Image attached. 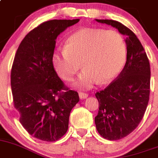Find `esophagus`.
<instances>
[{
    "instance_id": "esophagus-1",
    "label": "esophagus",
    "mask_w": 158,
    "mask_h": 158,
    "mask_svg": "<svg viewBox=\"0 0 158 158\" xmlns=\"http://www.w3.org/2000/svg\"><path fill=\"white\" fill-rule=\"evenodd\" d=\"M79 98H80L81 99H83V98H87L88 94H87V93H84V92H79Z\"/></svg>"
}]
</instances>
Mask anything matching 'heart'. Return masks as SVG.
<instances>
[{"mask_svg": "<svg viewBox=\"0 0 158 158\" xmlns=\"http://www.w3.org/2000/svg\"><path fill=\"white\" fill-rule=\"evenodd\" d=\"M127 56V44L118 31L87 28L70 35L64 48L53 54L52 64L60 78L69 82L82 63L84 69L76 85L90 89L114 79L124 67Z\"/></svg>", "mask_w": 158, "mask_h": 158, "instance_id": "heart-1", "label": "heart"}]
</instances>
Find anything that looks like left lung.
<instances>
[{
	"instance_id": "1",
	"label": "left lung",
	"mask_w": 158,
	"mask_h": 158,
	"mask_svg": "<svg viewBox=\"0 0 158 158\" xmlns=\"http://www.w3.org/2000/svg\"><path fill=\"white\" fill-rule=\"evenodd\" d=\"M116 28L127 36V62L116 79L96 92L98 112L94 118L98 134L114 141L127 137L138 127L145 114L150 92V65L136 35L122 23L97 20Z\"/></svg>"
}]
</instances>
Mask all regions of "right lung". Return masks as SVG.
I'll return each mask as SVG.
<instances>
[{
	"label": "right lung",
	"instance_id": "1",
	"mask_svg": "<svg viewBox=\"0 0 158 158\" xmlns=\"http://www.w3.org/2000/svg\"><path fill=\"white\" fill-rule=\"evenodd\" d=\"M79 20L44 22L25 35L15 55L11 70L13 105L23 127L41 141L56 142L64 136L71 110L79 101L77 91L64 85L52 64L57 36Z\"/></svg>",
	"mask_w": 158,
	"mask_h": 158
}]
</instances>
